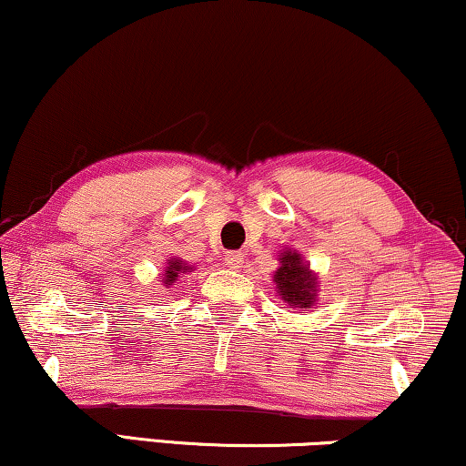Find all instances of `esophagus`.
Listing matches in <instances>:
<instances>
[{"mask_svg":"<svg viewBox=\"0 0 466 466\" xmlns=\"http://www.w3.org/2000/svg\"><path fill=\"white\" fill-rule=\"evenodd\" d=\"M223 260H226V264H228L229 268L237 270V268L243 267V253H238V251H228Z\"/></svg>","mask_w":466,"mask_h":466,"instance_id":"obj_1","label":"esophagus"}]
</instances>
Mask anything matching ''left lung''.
Wrapping results in <instances>:
<instances>
[{"mask_svg":"<svg viewBox=\"0 0 466 466\" xmlns=\"http://www.w3.org/2000/svg\"><path fill=\"white\" fill-rule=\"evenodd\" d=\"M279 268L275 270V290L279 299L292 308L308 311L314 308L318 297V277L311 273L309 264L303 262L301 253L284 249L279 256Z\"/></svg>","mask_w":466,"mask_h":466,"instance_id":"obj_1","label":"left lung"}]
</instances>
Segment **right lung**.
I'll list each match as a JSON object with an SVG mask.
<instances>
[{
    "label": "right lung",
    "mask_w": 466,
    "mask_h": 466,
    "mask_svg": "<svg viewBox=\"0 0 466 466\" xmlns=\"http://www.w3.org/2000/svg\"><path fill=\"white\" fill-rule=\"evenodd\" d=\"M191 270H193V267H189V264L178 260V258H172V260H167V267H165L163 286H165V288L174 286L176 281L180 279V277H185L187 273H191Z\"/></svg>",
    "instance_id": "add662e5"
}]
</instances>
